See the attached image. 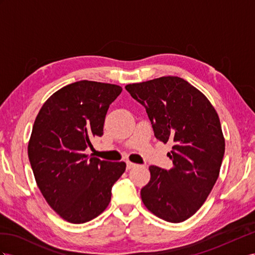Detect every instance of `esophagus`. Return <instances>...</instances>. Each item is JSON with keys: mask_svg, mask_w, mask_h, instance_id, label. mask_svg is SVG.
Listing matches in <instances>:
<instances>
[{"mask_svg": "<svg viewBox=\"0 0 255 255\" xmlns=\"http://www.w3.org/2000/svg\"><path fill=\"white\" fill-rule=\"evenodd\" d=\"M126 165H127V169H131V168H133L135 166V164H133V162L129 161V160L126 161Z\"/></svg>", "mask_w": 255, "mask_h": 255, "instance_id": "34e87169", "label": "esophagus"}]
</instances>
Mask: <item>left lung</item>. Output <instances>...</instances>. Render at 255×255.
<instances>
[{"label": "left lung", "mask_w": 255, "mask_h": 255, "mask_svg": "<svg viewBox=\"0 0 255 255\" xmlns=\"http://www.w3.org/2000/svg\"><path fill=\"white\" fill-rule=\"evenodd\" d=\"M144 107L156 139L173 143V168L149 167L143 204L170 223L191 218L206 201L225 152L218 113L198 89L178 76H162L125 87Z\"/></svg>", "instance_id": "8db88e82"}]
</instances>
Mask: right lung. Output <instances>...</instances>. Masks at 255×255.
Segmentation results:
<instances>
[{"mask_svg":"<svg viewBox=\"0 0 255 255\" xmlns=\"http://www.w3.org/2000/svg\"><path fill=\"white\" fill-rule=\"evenodd\" d=\"M123 88L80 81L48 98L38 112L28 145L38 188L48 205L70 223L97 218L109 206L112 186L126 164L90 157L91 138L103 134L110 104Z\"/></svg>","mask_w":255,"mask_h":255,"instance_id":"1","label":"right lung"}]
</instances>
